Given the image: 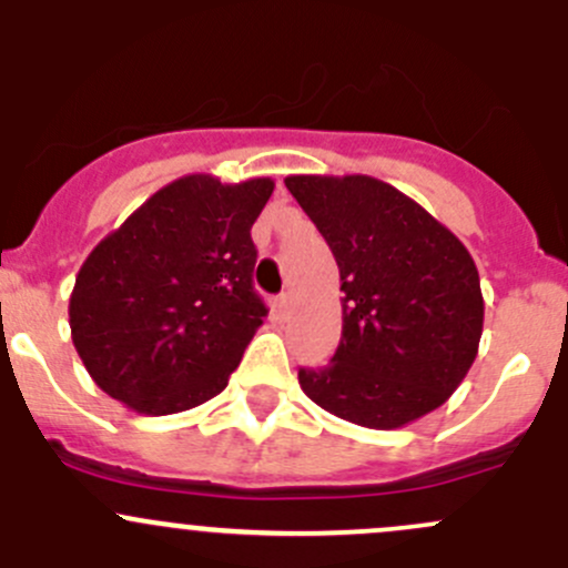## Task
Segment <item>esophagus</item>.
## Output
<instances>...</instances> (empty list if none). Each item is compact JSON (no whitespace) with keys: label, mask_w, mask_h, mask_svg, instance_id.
Wrapping results in <instances>:
<instances>
[{"label":"esophagus","mask_w":568,"mask_h":568,"mask_svg":"<svg viewBox=\"0 0 568 568\" xmlns=\"http://www.w3.org/2000/svg\"><path fill=\"white\" fill-rule=\"evenodd\" d=\"M288 305H291V294H280L277 300H274V307H277L280 313L288 311Z\"/></svg>","instance_id":"obj_1"}]
</instances>
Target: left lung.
Here are the masks:
<instances>
[{
  "label": "left lung",
  "instance_id": "left-lung-1",
  "mask_svg": "<svg viewBox=\"0 0 568 568\" xmlns=\"http://www.w3.org/2000/svg\"><path fill=\"white\" fill-rule=\"evenodd\" d=\"M335 255L343 332L300 385L329 415L390 432L454 395L478 354L484 296L467 247L404 192L371 175H288Z\"/></svg>",
  "mask_w": 568,
  "mask_h": 568
}]
</instances>
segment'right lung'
<instances>
[{"instance_id": "obj_1", "label": "right lung", "mask_w": 568, "mask_h": 568, "mask_svg": "<svg viewBox=\"0 0 568 568\" xmlns=\"http://www.w3.org/2000/svg\"><path fill=\"white\" fill-rule=\"evenodd\" d=\"M272 192V178L183 175L95 244L68 316L101 390L153 417L225 390L266 316L250 231Z\"/></svg>"}]
</instances>
